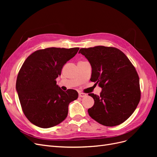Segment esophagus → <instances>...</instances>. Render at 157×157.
Here are the masks:
<instances>
[{"mask_svg":"<svg viewBox=\"0 0 157 157\" xmlns=\"http://www.w3.org/2000/svg\"><path fill=\"white\" fill-rule=\"evenodd\" d=\"M78 96H79L80 98H84V97H86L87 95L86 94H84V93H79Z\"/></svg>","mask_w":157,"mask_h":157,"instance_id":"1","label":"esophagus"}]
</instances>
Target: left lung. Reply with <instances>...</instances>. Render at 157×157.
<instances>
[{"mask_svg":"<svg viewBox=\"0 0 157 157\" xmlns=\"http://www.w3.org/2000/svg\"><path fill=\"white\" fill-rule=\"evenodd\" d=\"M92 67L90 80L102 88L94 99L89 115L99 124L115 126L122 124L134 112L140 100V78L134 65L122 51L98 46L81 48Z\"/></svg>","mask_w":157,"mask_h":157,"instance_id":"obj_1","label":"left lung"}]
</instances>
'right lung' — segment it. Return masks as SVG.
<instances>
[{
	"mask_svg": "<svg viewBox=\"0 0 157 157\" xmlns=\"http://www.w3.org/2000/svg\"><path fill=\"white\" fill-rule=\"evenodd\" d=\"M79 48H48L35 51L25 59L17 75L16 88L23 113L35 126L48 128L59 124L68 114L69 104L78 92L63 91L56 84L63 65Z\"/></svg>",
	"mask_w": 157,
	"mask_h": 157,
	"instance_id": "right-lung-1",
	"label": "right lung"
}]
</instances>
